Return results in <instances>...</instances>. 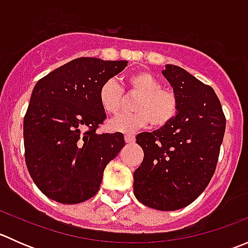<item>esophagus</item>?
I'll use <instances>...</instances> for the list:
<instances>
[{
    "mask_svg": "<svg viewBox=\"0 0 248 248\" xmlns=\"http://www.w3.org/2000/svg\"><path fill=\"white\" fill-rule=\"evenodd\" d=\"M124 141H126L127 144H133V142L136 141V137L131 136V134H126V136H124Z\"/></svg>",
    "mask_w": 248,
    "mask_h": 248,
    "instance_id": "34e87169",
    "label": "esophagus"
}]
</instances>
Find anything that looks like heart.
Masks as SVG:
<instances>
[{"mask_svg":"<svg viewBox=\"0 0 248 248\" xmlns=\"http://www.w3.org/2000/svg\"><path fill=\"white\" fill-rule=\"evenodd\" d=\"M124 90L128 93L137 94L132 104L134 111L109 121V131L134 133L145 128L149 122L156 128H161L170 124L179 112L177 94L170 89L162 87L161 81L149 72L140 71L127 77ZM122 97V89L114 80L106 81L99 90V104L109 115L120 111Z\"/></svg>","mask_w":248,"mask_h":248,"instance_id":"heart-1","label":"heart"}]
</instances>
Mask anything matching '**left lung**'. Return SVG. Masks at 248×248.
<instances>
[{
    "label": "left lung",
    "mask_w": 248,
    "mask_h": 248,
    "mask_svg": "<svg viewBox=\"0 0 248 248\" xmlns=\"http://www.w3.org/2000/svg\"><path fill=\"white\" fill-rule=\"evenodd\" d=\"M162 73L177 94L179 112L167 126L137 136L144 159L133 189L146 206L172 211L196 201L214 176L226 116L211 86L172 64Z\"/></svg>",
    "instance_id": "1"
}]
</instances>
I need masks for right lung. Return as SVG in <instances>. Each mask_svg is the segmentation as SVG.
I'll list each match as a JSON object with an SVG mask.
<instances>
[{"label":"right lung","instance_id":"right-lung-1","mask_svg":"<svg viewBox=\"0 0 248 248\" xmlns=\"http://www.w3.org/2000/svg\"><path fill=\"white\" fill-rule=\"evenodd\" d=\"M127 63L79 57L34 86L24 117L25 161L47 198L79 204L98 192L107 164L124 146L122 133L96 132L107 117L99 90Z\"/></svg>","mask_w":248,"mask_h":248}]
</instances>
